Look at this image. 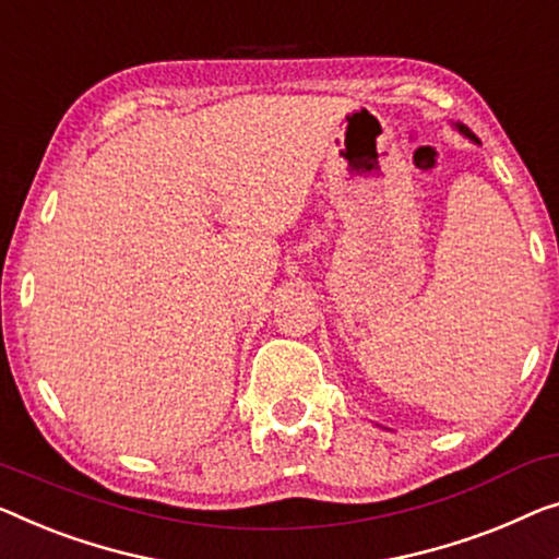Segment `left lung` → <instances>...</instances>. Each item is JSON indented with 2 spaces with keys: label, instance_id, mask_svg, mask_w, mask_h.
I'll return each instance as SVG.
<instances>
[{
  "label": "left lung",
  "instance_id": "1",
  "mask_svg": "<svg viewBox=\"0 0 559 559\" xmlns=\"http://www.w3.org/2000/svg\"><path fill=\"white\" fill-rule=\"evenodd\" d=\"M456 128H460V132H464V135L466 138H472V140H477V138H474V132L469 130V128H464V124H456Z\"/></svg>",
  "mask_w": 559,
  "mask_h": 559
}]
</instances>
